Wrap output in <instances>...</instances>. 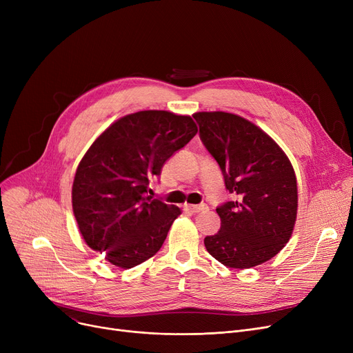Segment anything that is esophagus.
Instances as JSON below:
<instances>
[{"mask_svg":"<svg viewBox=\"0 0 353 353\" xmlns=\"http://www.w3.org/2000/svg\"><path fill=\"white\" fill-rule=\"evenodd\" d=\"M186 209L190 210L192 213H199V212L206 210L208 206L206 205H186Z\"/></svg>","mask_w":353,"mask_h":353,"instance_id":"1","label":"esophagus"}]
</instances>
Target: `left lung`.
<instances>
[{
    "instance_id": "obj_1",
    "label": "left lung",
    "mask_w": 353,
    "mask_h": 353,
    "mask_svg": "<svg viewBox=\"0 0 353 353\" xmlns=\"http://www.w3.org/2000/svg\"><path fill=\"white\" fill-rule=\"evenodd\" d=\"M200 139L219 163L234 200L216 209L220 230L205 237L208 252L221 265L249 269L279 253L298 214L293 165L261 127L225 111H199Z\"/></svg>"
}]
</instances>
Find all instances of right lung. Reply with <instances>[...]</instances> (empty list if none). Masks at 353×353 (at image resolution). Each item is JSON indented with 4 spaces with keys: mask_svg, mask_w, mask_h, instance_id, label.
<instances>
[{
    "mask_svg": "<svg viewBox=\"0 0 353 353\" xmlns=\"http://www.w3.org/2000/svg\"><path fill=\"white\" fill-rule=\"evenodd\" d=\"M197 133L190 116L164 110L127 114L94 140L72 181L71 201L84 242L117 268L154 256L180 209L147 196L148 179Z\"/></svg>",
    "mask_w": 353,
    "mask_h": 353,
    "instance_id": "right-lung-1",
    "label": "right lung"
}]
</instances>
